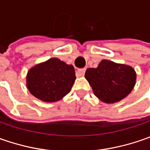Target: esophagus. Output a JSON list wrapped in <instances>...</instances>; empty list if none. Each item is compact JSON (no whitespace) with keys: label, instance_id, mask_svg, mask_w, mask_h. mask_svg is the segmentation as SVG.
<instances>
[{"label":"esophagus","instance_id":"1","mask_svg":"<svg viewBox=\"0 0 150 150\" xmlns=\"http://www.w3.org/2000/svg\"><path fill=\"white\" fill-rule=\"evenodd\" d=\"M85 71H86V69H85V68L78 69V71H77V76H78V77H83V76H84Z\"/></svg>","mask_w":150,"mask_h":150}]
</instances>
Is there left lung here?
Masks as SVG:
<instances>
[{
    "label": "left lung",
    "instance_id": "left-lung-1",
    "mask_svg": "<svg viewBox=\"0 0 150 150\" xmlns=\"http://www.w3.org/2000/svg\"><path fill=\"white\" fill-rule=\"evenodd\" d=\"M85 78L94 95L105 103L124 99L134 88L136 72L131 66L102 60L96 68H88Z\"/></svg>",
    "mask_w": 150,
    "mask_h": 150
}]
</instances>
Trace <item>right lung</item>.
<instances>
[{"label": "right lung", "mask_w": 150, "mask_h": 150, "mask_svg": "<svg viewBox=\"0 0 150 150\" xmlns=\"http://www.w3.org/2000/svg\"><path fill=\"white\" fill-rule=\"evenodd\" d=\"M75 79L73 66L53 57L28 70L26 87L38 99L53 103L61 100L71 91Z\"/></svg>", "instance_id": "1"}]
</instances>
